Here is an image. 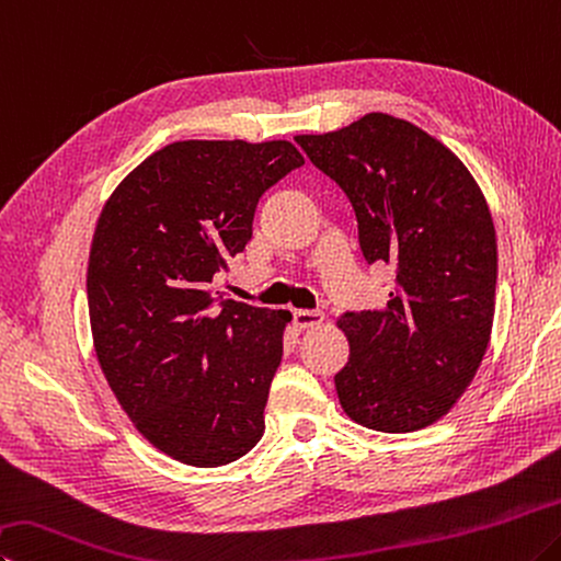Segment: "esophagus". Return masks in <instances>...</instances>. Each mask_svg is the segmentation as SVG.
Masks as SVG:
<instances>
[{"mask_svg":"<svg viewBox=\"0 0 561 561\" xmlns=\"http://www.w3.org/2000/svg\"><path fill=\"white\" fill-rule=\"evenodd\" d=\"M294 323H297L299 329H311V325L323 323V313L313 309H297L294 311Z\"/></svg>","mask_w":561,"mask_h":561,"instance_id":"esophagus-1","label":"esophagus"}]
</instances>
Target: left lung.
I'll return each mask as SVG.
<instances>
[{"mask_svg": "<svg viewBox=\"0 0 561 561\" xmlns=\"http://www.w3.org/2000/svg\"><path fill=\"white\" fill-rule=\"evenodd\" d=\"M297 145L348 196L365 262L394 270L385 309L339 321L351 345L333 378L341 407L375 432L424 430L466 392L491 341L497 245L483 193L451 149L382 112Z\"/></svg>", "mask_w": 561, "mask_h": 561, "instance_id": "1", "label": "left lung"}]
</instances>
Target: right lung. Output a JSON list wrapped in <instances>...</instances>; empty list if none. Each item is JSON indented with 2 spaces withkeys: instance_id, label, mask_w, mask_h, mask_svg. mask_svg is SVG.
I'll return each instance as SVG.
<instances>
[{
  "instance_id": "obj_1",
  "label": "right lung",
  "mask_w": 561,
  "mask_h": 561,
  "mask_svg": "<svg viewBox=\"0 0 561 561\" xmlns=\"http://www.w3.org/2000/svg\"><path fill=\"white\" fill-rule=\"evenodd\" d=\"M291 141H174L119 183L88 262L95 353L141 436L181 463L226 466L264 432L289 311L222 299L262 193L299 169Z\"/></svg>"
}]
</instances>
